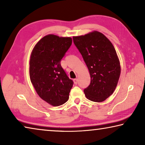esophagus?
Wrapping results in <instances>:
<instances>
[{
  "mask_svg": "<svg viewBox=\"0 0 145 145\" xmlns=\"http://www.w3.org/2000/svg\"><path fill=\"white\" fill-rule=\"evenodd\" d=\"M73 82H74V84H77V83H78V79H77V78H74V79H73Z\"/></svg>",
  "mask_w": 145,
  "mask_h": 145,
  "instance_id": "34e87169",
  "label": "esophagus"
}]
</instances>
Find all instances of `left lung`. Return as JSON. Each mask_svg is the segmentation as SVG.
<instances>
[{
	"label": "left lung",
	"mask_w": 145,
	"mask_h": 145,
	"mask_svg": "<svg viewBox=\"0 0 145 145\" xmlns=\"http://www.w3.org/2000/svg\"><path fill=\"white\" fill-rule=\"evenodd\" d=\"M73 40L89 72L91 82L84 89L86 97L93 102L104 101L116 89L121 72L114 46L98 31L73 36Z\"/></svg>",
	"instance_id": "obj_1"
}]
</instances>
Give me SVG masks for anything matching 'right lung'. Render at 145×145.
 Masks as SVG:
<instances>
[{"label": "right lung", "instance_id": "add662e5", "mask_svg": "<svg viewBox=\"0 0 145 145\" xmlns=\"http://www.w3.org/2000/svg\"><path fill=\"white\" fill-rule=\"evenodd\" d=\"M72 39L48 34L36 43L29 63L31 81L36 93L45 102L59 106L68 101L73 82L61 65Z\"/></svg>", "mask_w": 145, "mask_h": 145}]
</instances>
